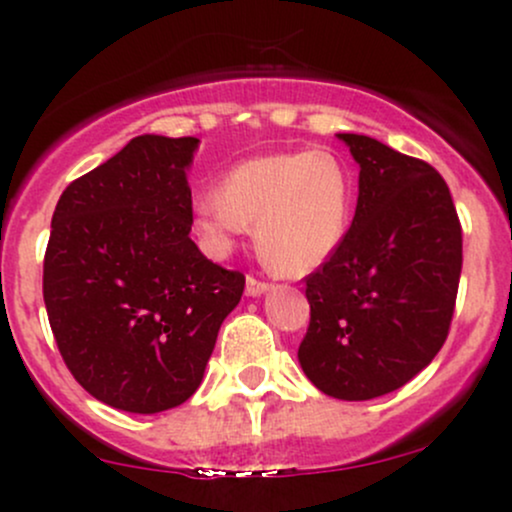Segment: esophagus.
<instances>
[{
  "label": "esophagus",
  "mask_w": 512,
  "mask_h": 512,
  "mask_svg": "<svg viewBox=\"0 0 512 512\" xmlns=\"http://www.w3.org/2000/svg\"><path fill=\"white\" fill-rule=\"evenodd\" d=\"M267 291H269L267 281L255 279V276H248V281H245V293H248V296L257 298V296H262V293H267Z\"/></svg>",
  "instance_id": "1"
}]
</instances>
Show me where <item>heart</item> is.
<instances>
[{"label": "heart", "mask_w": 512, "mask_h": 512, "mask_svg": "<svg viewBox=\"0 0 512 512\" xmlns=\"http://www.w3.org/2000/svg\"><path fill=\"white\" fill-rule=\"evenodd\" d=\"M349 170L332 151L255 156L228 170L202 197L192 228L211 257H226L255 223L262 262L281 276H305L342 245L351 219Z\"/></svg>", "instance_id": "obj_1"}]
</instances>
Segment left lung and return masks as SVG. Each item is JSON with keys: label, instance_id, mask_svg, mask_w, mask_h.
I'll list each match as a JSON object with an SVG mask.
<instances>
[{"label": "left lung", "instance_id": "left-lung-1", "mask_svg": "<svg viewBox=\"0 0 512 512\" xmlns=\"http://www.w3.org/2000/svg\"><path fill=\"white\" fill-rule=\"evenodd\" d=\"M358 163V202L337 252L305 279L298 361L325 395L363 402L419 375L448 337L462 228L438 170L366 134H337Z\"/></svg>", "mask_w": 512, "mask_h": 512}]
</instances>
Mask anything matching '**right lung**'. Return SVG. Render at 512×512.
<instances>
[{
	"label": "right lung",
	"mask_w": 512,
	"mask_h": 512,
	"mask_svg": "<svg viewBox=\"0 0 512 512\" xmlns=\"http://www.w3.org/2000/svg\"><path fill=\"white\" fill-rule=\"evenodd\" d=\"M199 139L134 137L62 192L43 298L60 354L88 395L158 414L204 378L245 276L199 252L187 170Z\"/></svg>",
	"instance_id": "1"
}]
</instances>
